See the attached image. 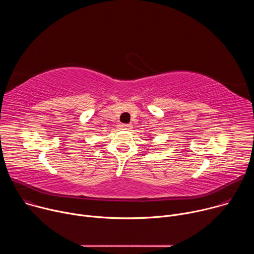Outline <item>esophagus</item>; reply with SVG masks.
I'll return each instance as SVG.
<instances>
[{
	"instance_id": "1",
	"label": "esophagus",
	"mask_w": 254,
	"mask_h": 254,
	"mask_svg": "<svg viewBox=\"0 0 254 254\" xmlns=\"http://www.w3.org/2000/svg\"><path fill=\"white\" fill-rule=\"evenodd\" d=\"M132 128L131 125H122V129L124 130H130Z\"/></svg>"
}]
</instances>
